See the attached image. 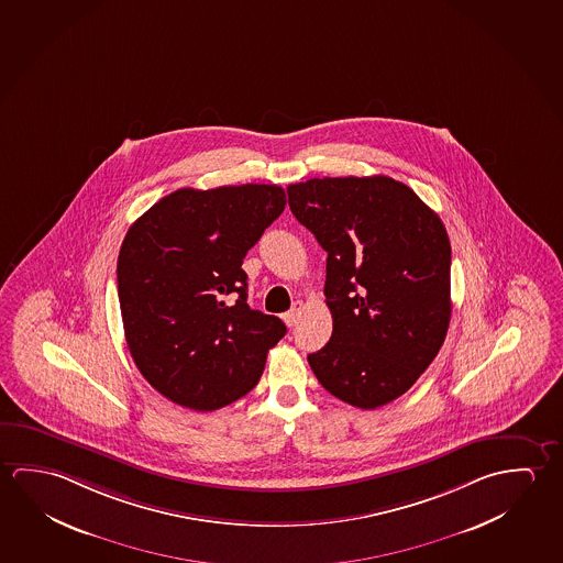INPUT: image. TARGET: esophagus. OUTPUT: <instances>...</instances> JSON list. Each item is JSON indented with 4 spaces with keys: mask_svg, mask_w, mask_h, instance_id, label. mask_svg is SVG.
Wrapping results in <instances>:
<instances>
[{
    "mask_svg": "<svg viewBox=\"0 0 563 563\" xmlns=\"http://www.w3.org/2000/svg\"><path fill=\"white\" fill-rule=\"evenodd\" d=\"M302 310H305V305L298 300L295 302V306L288 310V312L283 316V320H285L286 325H295L298 322V318L302 316Z\"/></svg>",
    "mask_w": 563,
    "mask_h": 563,
    "instance_id": "34e87169",
    "label": "esophagus"
}]
</instances>
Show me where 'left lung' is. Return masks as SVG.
<instances>
[{"instance_id":"1","label":"left lung","mask_w":563,"mask_h":563,"mask_svg":"<svg viewBox=\"0 0 563 563\" xmlns=\"http://www.w3.org/2000/svg\"><path fill=\"white\" fill-rule=\"evenodd\" d=\"M288 206L328 253L333 332L308 355L343 402L373 410L405 395L442 347L450 316L452 245L440 216L388 176L310 178Z\"/></svg>"}]
</instances>
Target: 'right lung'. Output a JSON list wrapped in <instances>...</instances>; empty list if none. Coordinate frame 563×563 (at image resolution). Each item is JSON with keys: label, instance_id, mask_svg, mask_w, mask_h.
Returning <instances> with one entry per match:
<instances>
[{"label": "right lung", "instance_id": "right-lung-1", "mask_svg": "<svg viewBox=\"0 0 563 563\" xmlns=\"http://www.w3.org/2000/svg\"><path fill=\"white\" fill-rule=\"evenodd\" d=\"M285 203L277 185L180 188L131 225L118 257L123 330L163 397L210 412L257 385L286 325L251 310L241 265Z\"/></svg>", "mask_w": 563, "mask_h": 563}]
</instances>
